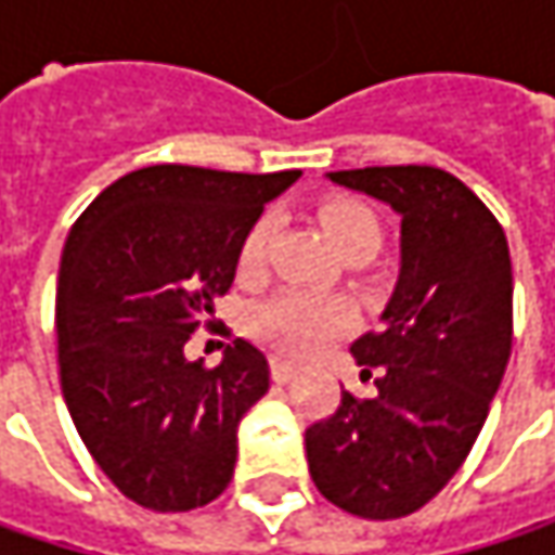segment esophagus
Wrapping results in <instances>:
<instances>
[{
    "label": "esophagus",
    "mask_w": 555,
    "mask_h": 555,
    "mask_svg": "<svg viewBox=\"0 0 555 555\" xmlns=\"http://www.w3.org/2000/svg\"><path fill=\"white\" fill-rule=\"evenodd\" d=\"M270 370H273V383H288L298 373V366L292 360H282V357H273Z\"/></svg>",
    "instance_id": "obj_1"
}]
</instances>
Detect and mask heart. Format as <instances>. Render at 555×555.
Segmentation results:
<instances>
[{"mask_svg":"<svg viewBox=\"0 0 555 555\" xmlns=\"http://www.w3.org/2000/svg\"><path fill=\"white\" fill-rule=\"evenodd\" d=\"M318 221L344 257L376 254L383 244L379 218L357 198H327L318 208ZM273 234H276L273 215H260L250 224L237 254V267L244 276H254L267 267ZM353 318L357 314L350 301L337 295L308 292V288H282L254 308L250 331L279 353L308 357L321 350L327 340H334L337 334H344L347 327H353Z\"/></svg>","mask_w":555,"mask_h":555,"instance_id":"1","label":"heart"}]
</instances>
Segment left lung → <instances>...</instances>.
Masks as SVG:
<instances>
[{
  "instance_id": "8db88e82",
  "label": "left lung",
  "mask_w": 555,
  "mask_h": 555,
  "mask_svg": "<svg viewBox=\"0 0 555 555\" xmlns=\"http://www.w3.org/2000/svg\"><path fill=\"white\" fill-rule=\"evenodd\" d=\"M401 215V270L383 327L353 340L376 398L340 395L305 430L331 504L395 520L434 499L469 456L511 357V254L482 198L437 167L327 172Z\"/></svg>"
}]
</instances>
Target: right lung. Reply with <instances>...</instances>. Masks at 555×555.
Listing matches in <instances>:
<instances>
[{"instance_id":"1","label":"right lung","mask_w":555,"mask_h":555,"mask_svg":"<svg viewBox=\"0 0 555 555\" xmlns=\"http://www.w3.org/2000/svg\"><path fill=\"white\" fill-rule=\"evenodd\" d=\"M298 176L134 169L69 228L56 279L60 388L99 469L141 507H202L234 476L237 424L267 395L270 363L234 340L208 370L185 344L211 327L244 234Z\"/></svg>"}]
</instances>
